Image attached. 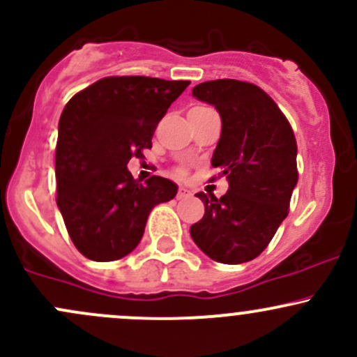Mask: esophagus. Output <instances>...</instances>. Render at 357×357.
Returning a JSON list of instances; mask_svg holds the SVG:
<instances>
[{
	"instance_id": "34e87169",
	"label": "esophagus",
	"mask_w": 357,
	"mask_h": 357,
	"mask_svg": "<svg viewBox=\"0 0 357 357\" xmlns=\"http://www.w3.org/2000/svg\"><path fill=\"white\" fill-rule=\"evenodd\" d=\"M191 197V191L186 190V188H179L178 191V200H185V198H190Z\"/></svg>"
}]
</instances>
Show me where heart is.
<instances>
[{"mask_svg":"<svg viewBox=\"0 0 357 357\" xmlns=\"http://www.w3.org/2000/svg\"><path fill=\"white\" fill-rule=\"evenodd\" d=\"M193 109H197V107H193ZM181 174H183V172H181Z\"/></svg>","mask_w":357,"mask_h":357,"instance_id":"1","label":"heart"}]
</instances>
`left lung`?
<instances>
[{
  "instance_id": "obj_1",
  "label": "left lung",
  "mask_w": 357,
  "mask_h": 357,
  "mask_svg": "<svg viewBox=\"0 0 357 357\" xmlns=\"http://www.w3.org/2000/svg\"><path fill=\"white\" fill-rule=\"evenodd\" d=\"M193 97L220 114L212 166L226 176L229 190L220 198L197 193L205 213L190 234L212 260L245 264L268 246L289 213L298 185L294 131L272 97L248 82H204L193 87Z\"/></svg>"
}]
</instances>
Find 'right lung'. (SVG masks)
I'll return each instance as SVG.
<instances>
[{
	"label": "right lung",
	"mask_w": 357,
	"mask_h": 357,
	"mask_svg": "<svg viewBox=\"0 0 357 357\" xmlns=\"http://www.w3.org/2000/svg\"><path fill=\"white\" fill-rule=\"evenodd\" d=\"M188 80L107 77L75 93L61 112L56 144L58 204L84 257L112 261L140 243L149 213L178 186L152 176L147 185L126 167L152 147V137Z\"/></svg>",
	"instance_id": "right-lung-1"
}]
</instances>
